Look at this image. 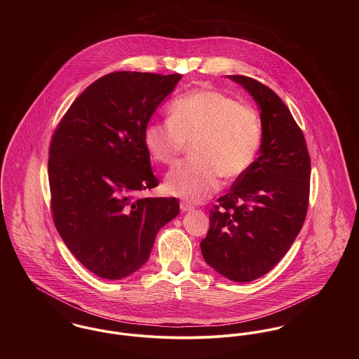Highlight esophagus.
<instances>
[{"instance_id":"esophagus-1","label":"esophagus","mask_w":359,"mask_h":359,"mask_svg":"<svg viewBox=\"0 0 359 359\" xmlns=\"http://www.w3.org/2000/svg\"><path fill=\"white\" fill-rule=\"evenodd\" d=\"M180 208H181L182 212H187V211H192V210H194V205H189V203H187V202H181Z\"/></svg>"}]
</instances>
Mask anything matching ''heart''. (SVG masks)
Wrapping results in <instances>:
<instances>
[{
	"label": "heart",
	"mask_w": 359,
	"mask_h": 359,
	"mask_svg": "<svg viewBox=\"0 0 359 359\" xmlns=\"http://www.w3.org/2000/svg\"><path fill=\"white\" fill-rule=\"evenodd\" d=\"M262 127L256 110L231 95L198 88L168 106V123L151 121L144 145L154 161L172 164L191 144L194 157L175 165L164 181L170 195L202 202L221 184V175L236 180L256 161Z\"/></svg>",
	"instance_id": "obj_1"
}]
</instances>
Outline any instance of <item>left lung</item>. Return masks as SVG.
Returning <instances> with one entry per match:
<instances>
[{
    "label": "left lung",
    "instance_id": "1",
    "mask_svg": "<svg viewBox=\"0 0 359 359\" xmlns=\"http://www.w3.org/2000/svg\"><path fill=\"white\" fill-rule=\"evenodd\" d=\"M228 77L258 104L262 141L249 171L210 210L201 249L222 276L252 282L289 252L304 224L311 160L303 131L283 101L252 77Z\"/></svg>",
    "mask_w": 359,
    "mask_h": 359
}]
</instances>
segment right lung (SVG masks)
Here are the masks:
<instances>
[{
    "instance_id": "obj_1",
    "label": "right lung",
    "mask_w": 359,
    "mask_h": 359,
    "mask_svg": "<svg viewBox=\"0 0 359 359\" xmlns=\"http://www.w3.org/2000/svg\"><path fill=\"white\" fill-rule=\"evenodd\" d=\"M181 74L114 72L72 103L50 145L52 218L67 249L103 279H123L149 258L175 198H144L158 185L144 130Z\"/></svg>"
}]
</instances>
